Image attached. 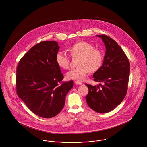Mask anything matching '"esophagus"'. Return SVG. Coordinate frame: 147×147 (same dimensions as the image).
Here are the masks:
<instances>
[{
  "label": "esophagus",
  "mask_w": 147,
  "mask_h": 147,
  "mask_svg": "<svg viewBox=\"0 0 147 147\" xmlns=\"http://www.w3.org/2000/svg\"><path fill=\"white\" fill-rule=\"evenodd\" d=\"M75 83L76 84H78V85H80V84H82V82H79V81H75Z\"/></svg>",
  "instance_id": "34e87169"
}]
</instances>
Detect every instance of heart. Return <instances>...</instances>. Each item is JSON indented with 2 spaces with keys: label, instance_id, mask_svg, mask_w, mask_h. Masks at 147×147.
Masks as SVG:
<instances>
[{
  "label": "heart",
  "instance_id": "heart-1",
  "mask_svg": "<svg viewBox=\"0 0 147 147\" xmlns=\"http://www.w3.org/2000/svg\"><path fill=\"white\" fill-rule=\"evenodd\" d=\"M73 57H79L77 62L78 67L71 69L67 74L68 79L82 81L90 72L98 70L101 67L103 56L101 51L86 41H79L69 48ZM56 62L62 69H68L70 66V57L64 51H59L56 55Z\"/></svg>",
  "mask_w": 147,
  "mask_h": 147
}]
</instances>
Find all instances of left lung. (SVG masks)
<instances>
[{"label":"left lung","mask_w":147,"mask_h":147,"mask_svg":"<svg viewBox=\"0 0 147 147\" xmlns=\"http://www.w3.org/2000/svg\"><path fill=\"white\" fill-rule=\"evenodd\" d=\"M106 47L103 64L93 76L94 81L103 82L99 86L86 84L89 92L86 97L88 105L99 113L113 110L124 99L127 90L130 63L124 51L110 37L97 35Z\"/></svg>","instance_id":"obj_1"}]
</instances>
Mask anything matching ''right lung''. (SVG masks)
<instances>
[{
    "mask_svg": "<svg viewBox=\"0 0 147 147\" xmlns=\"http://www.w3.org/2000/svg\"><path fill=\"white\" fill-rule=\"evenodd\" d=\"M60 47L54 41L34 46L20 60L16 71L18 96L34 114L44 118L55 116L63 109L73 81L64 76L55 57Z\"/></svg>",
    "mask_w": 147,
    "mask_h": 147,
    "instance_id": "right-lung-1",
    "label": "right lung"
}]
</instances>
